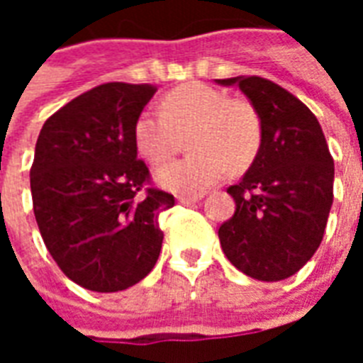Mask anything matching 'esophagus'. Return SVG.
<instances>
[{
  "mask_svg": "<svg viewBox=\"0 0 363 363\" xmlns=\"http://www.w3.org/2000/svg\"><path fill=\"white\" fill-rule=\"evenodd\" d=\"M202 200V196H179L177 198V202L182 206H190V204H196V202H200Z\"/></svg>",
  "mask_w": 363,
  "mask_h": 363,
  "instance_id": "esophagus-1",
  "label": "esophagus"
}]
</instances>
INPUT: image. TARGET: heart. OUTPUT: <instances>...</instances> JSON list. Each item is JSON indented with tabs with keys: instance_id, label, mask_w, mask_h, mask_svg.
Segmentation results:
<instances>
[{
	"instance_id": "b5f03b06",
	"label": "heart",
	"mask_w": 363,
	"mask_h": 363,
	"mask_svg": "<svg viewBox=\"0 0 363 363\" xmlns=\"http://www.w3.org/2000/svg\"><path fill=\"white\" fill-rule=\"evenodd\" d=\"M163 112H142L135 120L138 151L161 165L181 150L189 135L186 159L159 167V186L177 194H200L251 165L260 145V120L251 104L229 99L204 83L177 87L163 99Z\"/></svg>"
}]
</instances>
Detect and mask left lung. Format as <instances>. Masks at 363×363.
<instances>
[{
	"mask_svg": "<svg viewBox=\"0 0 363 363\" xmlns=\"http://www.w3.org/2000/svg\"><path fill=\"white\" fill-rule=\"evenodd\" d=\"M216 83L239 87L260 120L259 151L243 179L228 189L237 208L218 231L221 249L255 280H286L323 241L335 161L319 120L280 85L257 75Z\"/></svg>",
	"mask_w": 363,
	"mask_h": 363,
	"instance_id": "1",
	"label": "left lung"
}]
</instances>
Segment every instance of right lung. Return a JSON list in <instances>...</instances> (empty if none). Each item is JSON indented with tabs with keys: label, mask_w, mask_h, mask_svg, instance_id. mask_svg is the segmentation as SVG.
<instances>
[{
	"label": "right lung",
	"mask_w": 363,
	"mask_h": 363,
	"mask_svg": "<svg viewBox=\"0 0 363 363\" xmlns=\"http://www.w3.org/2000/svg\"><path fill=\"white\" fill-rule=\"evenodd\" d=\"M153 85L104 83L44 122L30 167L35 218L46 249L69 280L101 294L128 289L155 267L159 216L173 194L147 189L135 120Z\"/></svg>",
	"instance_id": "obj_1"
}]
</instances>
